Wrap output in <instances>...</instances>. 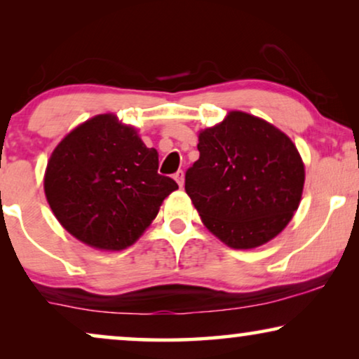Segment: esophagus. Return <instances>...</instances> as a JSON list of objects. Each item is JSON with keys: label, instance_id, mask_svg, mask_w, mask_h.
I'll return each instance as SVG.
<instances>
[{"label": "esophagus", "instance_id": "1", "mask_svg": "<svg viewBox=\"0 0 359 359\" xmlns=\"http://www.w3.org/2000/svg\"><path fill=\"white\" fill-rule=\"evenodd\" d=\"M175 180H176V183L180 184V188H183L184 186V171H176L175 173Z\"/></svg>", "mask_w": 359, "mask_h": 359}]
</instances>
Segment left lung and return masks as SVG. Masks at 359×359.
<instances>
[{"label": "left lung", "mask_w": 359, "mask_h": 359, "mask_svg": "<svg viewBox=\"0 0 359 359\" xmlns=\"http://www.w3.org/2000/svg\"><path fill=\"white\" fill-rule=\"evenodd\" d=\"M198 150L184 189L209 232L230 248L248 250L286 227L301 203L306 171L284 132L232 111L199 132Z\"/></svg>", "instance_id": "1"}]
</instances>
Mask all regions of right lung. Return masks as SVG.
<instances>
[{
	"label": "right lung",
	"mask_w": 359,
	"mask_h": 359,
	"mask_svg": "<svg viewBox=\"0 0 359 359\" xmlns=\"http://www.w3.org/2000/svg\"><path fill=\"white\" fill-rule=\"evenodd\" d=\"M178 189L158 175V154L112 114L91 117L55 147L43 191L58 222L80 242L124 250Z\"/></svg>",
	"instance_id": "add662e5"
}]
</instances>
